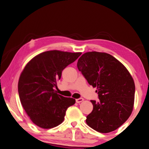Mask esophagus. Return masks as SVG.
Listing matches in <instances>:
<instances>
[{
	"label": "esophagus",
	"instance_id": "34e87169",
	"mask_svg": "<svg viewBox=\"0 0 149 149\" xmlns=\"http://www.w3.org/2000/svg\"><path fill=\"white\" fill-rule=\"evenodd\" d=\"M84 100V99L83 98H78V99H76V103H81V102H82Z\"/></svg>",
	"mask_w": 149,
	"mask_h": 149
}]
</instances>
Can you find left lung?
Segmentation results:
<instances>
[{"label":"left lung","mask_w":149,"mask_h":149,"mask_svg":"<svg viewBox=\"0 0 149 149\" xmlns=\"http://www.w3.org/2000/svg\"><path fill=\"white\" fill-rule=\"evenodd\" d=\"M77 66L88 83L96 87L100 101L86 116L88 125L100 133H109L122 125L133 110L135 83L127 68L113 56L92 51L83 54Z\"/></svg>","instance_id":"8db88e82"}]
</instances>
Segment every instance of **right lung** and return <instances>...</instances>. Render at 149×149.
Segmentation results:
<instances>
[{
  "mask_svg": "<svg viewBox=\"0 0 149 149\" xmlns=\"http://www.w3.org/2000/svg\"><path fill=\"white\" fill-rule=\"evenodd\" d=\"M81 54L46 51L25 66L19 79V95L24 109L36 125L46 129L57 127L63 122L68 108L75 103V99L57 94L54 88L63 70Z\"/></svg>",
  "mask_w": 149,
  "mask_h": 149,
  "instance_id": "obj_1",
  "label": "right lung"
}]
</instances>
